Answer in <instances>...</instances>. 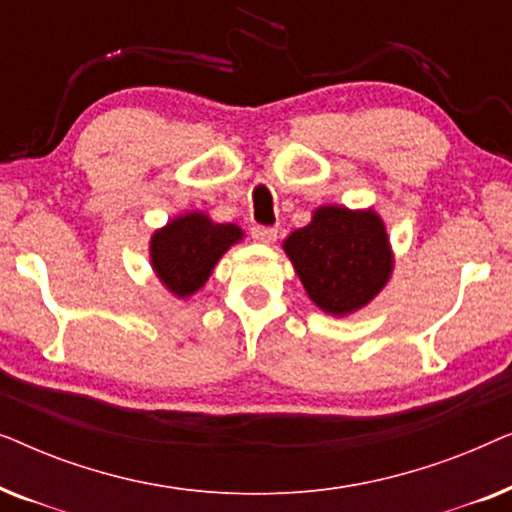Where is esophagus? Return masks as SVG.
<instances>
[{
  "label": "esophagus",
  "instance_id": "esophagus-1",
  "mask_svg": "<svg viewBox=\"0 0 512 512\" xmlns=\"http://www.w3.org/2000/svg\"><path fill=\"white\" fill-rule=\"evenodd\" d=\"M251 237L261 244H272L277 240V228L270 226H251Z\"/></svg>",
  "mask_w": 512,
  "mask_h": 512
}]
</instances>
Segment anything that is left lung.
I'll return each mask as SVG.
<instances>
[{
    "label": "left lung",
    "mask_w": 512,
    "mask_h": 512,
    "mask_svg": "<svg viewBox=\"0 0 512 512\" xmlns=\"http://www.w3.org/2000/svg\"><path fill=\"white\" fill-rule=\"evenodd\" d=\"M282 247L312 303L333 317L366 307L394 272L387 226L375 209L317 207Z\"/></svg>",
    "instance_id": "obj_1"
}]
</instances>
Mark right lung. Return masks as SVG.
<instances>
[{
    "instance_id": "right-lung-1",
    "label": "right lung",
    "mask_w": 512,
    "mask_h": 512,
    "mask_svg": "<svg viewBox=\"0 0 512 512\" xmlns=\"http://www.w3.org/2000/svg\"><path fill=\"white\" fill-rule=\"evenodd\" d=\"M242 237L240 226L216 223L205 212L179 214L151 235V268L172 296L188 298L205 286L221 256Z\"/></svg>"
}]
</instances>
